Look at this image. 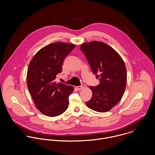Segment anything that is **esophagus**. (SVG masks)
<instances>
[{
  "label": "esophagus",
  "mask_w": 155,
  "mask_h": 155,
  "mask_svg": "<svg viewBox=\"0 0 155 155\" xmlns=\"http://www.w3.org/2000/svg\"><path fill=\"white\" fill-rule=\"evenodd\" d=\"M85 87V85L84 84H82L81 86H76V88L78 90H82Z\"/></svg>",
  "instance_id": "obj_1"
}]
</instances>
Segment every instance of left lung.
<instances>
[{
    "label": "left lung",
    "mask_w": 155,
    "mask_h": 155,
    "mask_svg": "<svg viewBox=\"0 0 155 155\" xmlns=\"http://www.w3.org/2000/svg\"><path fill=\"white\" fill-rule=\"evenodd\" d=\"M80 48L93 73L100 81L97 86H89L92 97L86 104L94 111L107 112L120 102L125 91L127 84L125 63L120 54L104 42H85Z\"/></svg>",
    "instance_id": "obj_1"
}]
</instances>
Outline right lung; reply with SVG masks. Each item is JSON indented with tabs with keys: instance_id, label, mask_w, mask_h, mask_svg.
I'll list each match as a JSON object with an SVG mask.
<instances>
[{
	"instance_id": "1",
	"label": "right lung",
	"mask_w": 155,
	"mask_h": 155,
	"mask_svg": "<svg viewBox=\"0 0 155 155\" xmlns=\"http://www.w3.org/2000/svg\"><path fill=\"white\" fill-rule=\"evenodd\" d=\"M75 44L57 42L40 49L31 59L27 71V86L36 108L48 117L64 113L74 87L55 82L64 58Z\"/></svg>"
}]
</instances>
